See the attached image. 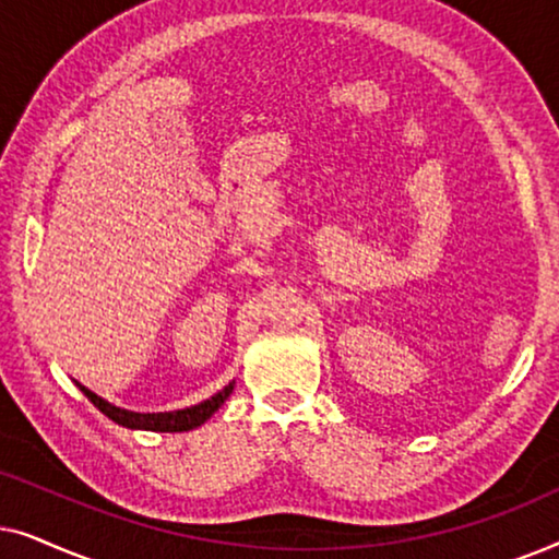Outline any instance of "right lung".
I'll use <instances>...</instances> for the list:
<instances>
[{
  "mask_svg": "<svg viewBox=\"0 0 559 559\" xmlns=\"http://www.w3.org/2000/svg\"><path fill=\"white\" fill-rule=\"evenodd\" d=\"M79 389L88 396L91 402H94V407L102 409L106 417L114 419V423L121 425V427H132V430H152V432H186V430H193V427H198V425H203L205 419H209L213 412H216L221 404L228 400V394L234 392V384L224 386L216 396H211V400L195 404V407L178 409V412H157V415H142V412L119 409L106 400H102L98 394L88 392V389L83 384H79Z\"/></svg>",
  "mask_w": 559,
  "mask_h": 559,
  "instance_id": "1",
  "label": "right lung"
}]
</instances>
